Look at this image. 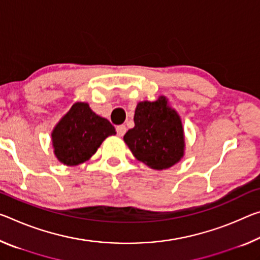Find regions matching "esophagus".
I'll return each mask as SVG.
<instances>
[{
	"instance_id": "esophagus-1",
	"label": "esophagus",
	"mask_w": 260,
	"mask_h": 260,
	"mask_svg": "<svg viewBox=\"0 0 260 260\" xmlns=\"http://www.w3.org/2000/svg\"><path fill=\"white\" fill-rule=\"evenodd\" d=\"M126 133V126L125 125H120V126H117V134L119 137H123Z\"/></svg>"
}]
</instances>
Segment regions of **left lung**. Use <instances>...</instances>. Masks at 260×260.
<instances>
[{
	"instance_id": "1",
	"label": "left lung",
	"mask_w": 260,
	"mask_h": 260,
	"mask_svg": "<svg viewBox=\"0 0 260 260\" xmlns=\"http://www.w3.org/2000/svg\"><path fill=\"white\" fill-rule=\"evenodd\" d=\"M133 128L123 141L140 162L155 170L171 168L184 156V129L179 114L164 96L138 103Z\"/></svg>"
}]
</instances>
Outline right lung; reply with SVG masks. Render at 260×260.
<instances>
[{"label":"right lung","mask_w":260,"mask_h":260,"mask_svg":"<svg viewBox=\"0 0 260 260\" xmlns=\"http://www.w3.org/2000/svg\"><path fill=\"white\" fill-rule=\"evenodd\" d=\"M115 129L108 119L89 108L88 103H75L52 132V145L56 158L74 167L88 160L104 140Z\"/></svg>","instance_id":"right-lung-1"}]
</instances>
